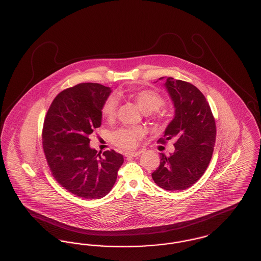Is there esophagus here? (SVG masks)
I'll return each instance as SVG.
<instances>
[{
    "label": "esophagus",
    "mask_w": 261,
    "mask_h": 261,
    "mask_svg": "<svg viewBox=\"0 0 261 261\" xmlns=\"http://www.w3.org/2000/svg\"><path fill=\"white\" fill-rule=\"evenodd\" d=\"M141 153H142V151H128V152H125V156L126 158H136Z\"/></svg>",
    "instance_id": "esophagus-1"
}]
</instances>
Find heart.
Segmentation results:
<instances>
[{
	"label": "heart",
	"instance_id": "1",
	"mask_svg": "<svg viewBox=\"0 0 261 261\" xmlns=\"http://www.w3.org/2000/svg\"><path fill=\"white\" fill-rule=\"evenodd\" d=\"M130 97L135 100L137 106L142 112L145 113L156 112L164 105V99L162 96L152 90H140L132 92ZM117 112V100L113 97H110L106 99L101 108L102 116L112 120L114 118ZM156 117H161V113L155 114ZM143 130L137 127H124L116 130L112 134V142L119 148L131 149L136 147L138 141L143 136Z\"/></svg>",
	"mask_w": 261,
	"mask_h": 261
}]
</instances>
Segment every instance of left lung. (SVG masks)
<instances>
[{"mask_svg":"<svg viewBox=\"0 0 261 261\" xmlns=\"http://www.w3.org/2000/svg\"><path fill=\"white\" fill-rule=\"evenodd\" d=\"M164 85L173 101L175 116L158 142L165 144L174 139L175 151L169 156L161 153V164L151 177L164 190L182 191L194 185L206 170L216 126L211 107L198 88L172 77Z\"/></svg>","mask_w":261,"mask_h":261,"instance_id":"left-lung-1","label":"left lung"}]
</instances>
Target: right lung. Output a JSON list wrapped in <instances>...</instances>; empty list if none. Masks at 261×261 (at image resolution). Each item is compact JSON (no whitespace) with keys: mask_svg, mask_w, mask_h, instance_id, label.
<instances>
[{"mask_svg":"<svg viewBox=\"0 0 261 261\" xmlns=\"http://www.w3.org/2000/svg\"><path fill=\"white\" fill-rule=\"evenodd\" d=\"M112 93L98 83H80L62 91L45 116L42 144L51 175L82 199H100L114 185L124 162L122 154L102 155L89 146V137L101 124V108Z\"/></svg>","mask_w":261,"mask_h":261,"instance_id":"add662e5","label":"right lung"}]
</instances>
